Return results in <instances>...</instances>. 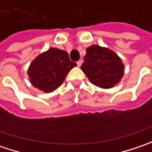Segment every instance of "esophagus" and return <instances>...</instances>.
<instances>
[{"instance_id": "obj_1", "label": "esophagus", "mask_w": 152, "mask_h": 152, "mask_svg": "<svg viewBox=\"0 0 152 152\" xmlns=\"http://www.w3.org/2000/svg\"><path fill=\"white\" fill-rule=\"evenodd\" d=\"M77 66H78V67H80V66H81V65H82V64H83V60H82V59H80V60H78V61H77Z\"/></svg>"}]
</instances>
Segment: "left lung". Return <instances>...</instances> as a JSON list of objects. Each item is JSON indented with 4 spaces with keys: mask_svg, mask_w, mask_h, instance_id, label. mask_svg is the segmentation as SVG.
Here are the masks:
<instances>
[{
    "mask_svg": "<svg viewBox=\"0 0 152 152\" xmlns=\"http://www.w3.org/2000/svg\"><path fill=\"white\" fill-rule=\"evenodd\" d=\"M81 69L91 83L101 88H113L124 74V65L120 57L109 48L99 45H92L87 48Z\"/></svg>",
    "mask_w": 152,
    "mask_h": 152,
    "instance_id": "left-lung-1",
    "label": "left lung"
}]
</instances>
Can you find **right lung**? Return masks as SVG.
Segmentation results:
<instances>
[{"instance_id": "right-lung-1", "label": "right lung", "mask_w": 152, "mask_h": 152, "mask_svg": "<svg viewBox=\"0 0 152 152\" xmlns=\"http://www.w3.org/2000/svg\"><path fill=\"white\" fill-rule=\"evenodd\" d=\"M67 52L51 48L30 63L28 76L31 84L44 93H52L64 81L69 70L76 66Z\"/></svg>"}]
</instances>
